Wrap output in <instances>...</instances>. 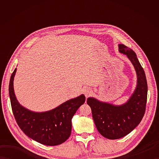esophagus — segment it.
<instances>
[{
  "label": "esophagus",
  "instance_id": "esophagus-1",
  "mask_svg": "<svg viewBox=\"0 0 159 159\" xmlns=\"http://www.w3.org/2000/svg\"><path fill=\"white\" fill-rule=\"evenodd\" d=\"M92 91L89 88H85L83 89V93H84V94H85L86 98L89 96L91 95V93H92Z\"/></svg>",
  "mask_w": 159,
  "mask_h": 159
}]
</instances>
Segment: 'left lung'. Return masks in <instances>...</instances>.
<instances>
[{"label":"left lung","mask_w":159,"mask_h":159,"mask_svg":"<svg viewBox=\"0 0 159 159\" xmlns=\"http://www.w3.org/2000/svg\"><path fill=\"white\" fill-rule=\"evenodd\" d=\"M119 51L126 55L133 63L137 76L135 90L126 103L114 105L88 98L92 117L98 130L104 137L117 139L134 130L142 120L146 111L148 84L146 74L135 52L124 44H119Z\"/></svg>","instance_id":"8db88e82"}]
</instances>
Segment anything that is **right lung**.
<instances>
[{
  "instance_id": "right-lung-1",
  "label": "right lung",
  "mask_w": 159,
  "mask_h": 159,
  "mask_svg": "<svg viewBox=\"0 0 159 159\" xmlns=\"http://www.w3.org/2000/svg\"><path fill=\"white\" fill-rule=\"evenodd\" d=\"M16 68L11 74L9 93L16 122L24 133L31 139L46 146H57L68 139L72 131V118L84 104L83 94L71 99L46 112H34L26 109L17 100L13 89Z\"/></svg>"
}]
</instances>
